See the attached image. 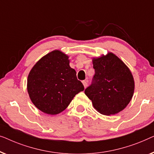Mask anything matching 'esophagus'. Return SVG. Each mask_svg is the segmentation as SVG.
I'll return each mask as SVG.
<instances>
[{
	"label": "esophagus",
	"instance_id": "esophagus-1",
	"mask_svg": "<svg viewBox=\"0 0 154 154\" xmlns=\"http://www.w3.org/2000/svg\"><path fill=\"white\" fill-rule=\"evenodd\" d=\"M82 83H83V84H84V88H86V86H87V85H88L87 81H86V80H84V81H82Z\"/></svg>",
	"mask_w": 154,
	"mask_h": 154
}]
</instances>
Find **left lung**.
<instances>
[{
  "mask_svg": "<svg viewBox=\"0 0 154 154\" xmlns=\"http://www.w3.org/2000/svg\"><path fill=\"white\" fill-rule=\"evenodd\" d=\"M95 75L85 94L104 115L122 111L130 103L135 84L128 68L114 54L93 59Z\"/></svg>",
  "mask_w": 154,
  "mask_h": 154,
  "instance_id": "1",
  "label": "left lung"
}]
</instances>
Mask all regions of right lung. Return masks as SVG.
<instances>
[{
    "mask_svg": "<svg viewBox=\"0 0 154 154\" xmlns=\"http://www.w3.org/2000/svg\"><path fill=\"white\" fill-rule=\"evenodd\" d=\"M30 98L37 108L54 115L66 109L75 95L84 90L68 56L55 50L36 63L27 81Z\"/></svg>",
    "mask_w": 154,
    "mask_h": 154,
    "instance_id": "1",
    "label": "right lung"
}]
</instances>
